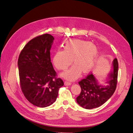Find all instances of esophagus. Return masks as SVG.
I'll list each match as a JSON object with an SVG mask.
<instances>
[{
  "label": "esophagus",
  "instance_id": "34e87169",
  "mask_svg": "<svg viewBox=\"0 0 133 133\" xmlns=\"http://www.w3.org/2000/svg\"><path fill=\"white\" fill-rule=\"evenodd\" d=\"M65 85H70L71 84V83L70 82H67V81H65V83H64Z\"/></svg>",
  "mask_w": 133,
  "mask_h": 133
}]
</instances>
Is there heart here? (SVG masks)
<instances>
[{
  "label": "heart",
  "instance_id": "obj_1",
  "mask_svg": "<svg viewBox=\"0 0 133 133\" xmlns=\"http://www.w3.org/2000/svg\"><path fill=\"white\" fill-rule=\"evenodd\" d=\"M98 56V49L92 42L78 39L67 41L63 50H59L53 57L55 67L60 71H65L72 63L75 65L61 75L67 79L74 81L79 76L81 71L87 73L93 67Z\"/></svg>",
  "mask_w": 133,
  "mask_h": 133
}]
</instances>
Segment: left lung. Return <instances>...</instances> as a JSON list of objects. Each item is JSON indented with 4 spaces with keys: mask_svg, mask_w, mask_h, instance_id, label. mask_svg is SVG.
Wrapping results in <instances>:
<instances>
[{
    "mask_svg": "<svg viewBox=\"0 0 133 133\" xmlns=\"http://www.w3.org/2000/svg\"><path fill=\"white\" fill-rule=\"evenodd\" d=\"M113 71L109 75L107 85L99 84L92 74H89L78 82L81 88L79 95L77 97V103L83 108L91 109L103 104L112 97L116 89L118 73L117 58L113 61Z\"/></svg>",
    "mask_w": 133,
    "mask_h": 133,
    "instance_id": "obj_1",
    "label": "left lung"
}]
</instances>
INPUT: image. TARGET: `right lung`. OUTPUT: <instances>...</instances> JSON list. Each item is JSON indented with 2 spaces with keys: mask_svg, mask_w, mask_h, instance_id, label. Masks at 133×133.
I'll list each match as a JSON object with an SVG mask.
<instances>
[{
  "mask_svg": "<svg viewBox=\"0 0 133 133\" xmlns=\"http://www.w3.org/2000/svg\"><path fill=\"white\" fill-rule=\"evenodd\" d=\"M54 37L49 34L29 41L19 55L18 65L21 91L33 105L44 108L56 101L63 81L56 77L51 62Z\"/></svg>",
  "mask_w": 133,
  "mask_h": 133,
  "instance_id": "obj_1",
  "label": "right lung"
}]
</instances>
